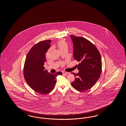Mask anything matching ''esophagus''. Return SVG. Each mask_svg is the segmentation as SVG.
<instances>
[{
    "instance_id": "34e87169",
    "label": "esophagus",
    "mask_w": 126,
    "mask_h": 126,
    "mask_svg": "<svg viewBox=\"0 0 126 126\" xmlns=\"http://www.w3.org/2000/svg\"><path fill=\"white\" fill-rule=\"evenodd\" d=\"M62 73H63V74H69V73L65 72H62Z\"/></svg>"
}]
</instances>
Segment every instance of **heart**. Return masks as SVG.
<instances>
[{
  "label": "heart",
  "mask_w": 126,
  "mask_h": 126,
  "mask_svg": "<svg viewBox=\"0 0 126 126\" xmlns=\"http://www.w3.org/2000/svg\"><path fill=\"white\" fill-rule=\"evenodd\" d=\"M56 47L58 48L59 50L61 52L64 50H68V44L67 42H65L64 41H60L57 43ZM51 49L48 50L47 52L46 53V56L48 57L49 55V53L50 52Z\"/></svg>",
  "instance_id": "b5f03b06"
}]
</instances>
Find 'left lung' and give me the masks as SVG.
Wrapping results in <instances>:
<instances>
[{
  "label": "left lung",
  "mask_w": 126,
  "mask_h": 126,
  "mask_svg": "<svg viewBox=\"0 0 126 126\" xmlns=\"http://www.w3.org/2000/svg\"><path fill=\"white\" fill-rule=\"evenodd\" d=\"M73 45V57L80 63L78 65L79 73H71L75 80L71 83L73 88L79 92L90 89L96 83L102 72L100 54L95 46L82 37L71 35Z\"/></svg>",
  "instance_id": "obj_1"
}]
</instances>
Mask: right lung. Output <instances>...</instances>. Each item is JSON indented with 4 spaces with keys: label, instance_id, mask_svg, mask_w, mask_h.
I'll list each match as a JSON object with an SVG mask.
<instances>
[{
    "label": "right lung",
    "instance_id": "right-lung-1",
    "mask_svg": "<svg viewBox=\"0 0 126 126\" xmlns=\"http://www.w3.org/2000/svg\"><path fill=\"white\" fill-rule=\"evenodd\" d=\"M51 40L41 41L33 46L28 53L25 61L23 75L25 80L34 91L41 94H47L53 89L56 77L62 73L51 74L45 70V53L50 47Z\"/></svg>",
    "mask_w": 126,
    "mask_h": 126
}]
</instances>
